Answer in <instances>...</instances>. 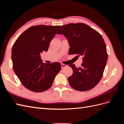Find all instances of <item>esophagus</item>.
<instances>
[{"instance_id":"obj_1","label":"esophagus","mask_w":124,"mask_h":124,"mask_svg":"<svg viewBox=\"0 0 124 124\" xmlns=\"http://www.w3.org/2000/svg\"><path fill=\"white\" fill-rule=\"evenodd\" d=\"M61 66H62V68H65V67H66L67 66V65H66L65 64H63V63H62Z\"/></svg>"}]
</instances>
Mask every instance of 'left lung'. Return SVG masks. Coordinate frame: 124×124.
<instances>
[{"instance_id": "left-lung-1", "label": "left lung", "mask_w": 124, "mask_h": 124, "mask_svg": "<svg viewBox=\"0 0 124 124\" xmlns=\"http://www.w3.org/2000/svg\"><path fill=\"white\" fill-rule=\"evenodd\" d=\"M57 34L63 35L68 39L70 55L83 57L79 68L74 64L69 65L73 70V74L68 78L69 85L78 91L92 89L102 78L108 59L102 37L88 25L81 23L63 25Z\"/></svg>"}]
</instances>
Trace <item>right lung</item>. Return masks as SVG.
Wrapping results in <instances>:
<instances>
[{
	"mask_svg": "<svg viewBox=\"0 0 124 124\" xmlns=\"http://www.w3.org/2000/svg\"><path fill=\"white\" fill-rule=\"evenodd\" d=\"M60 26L40 25L26 30L18 37L12 48L13 69L25 87L33 92L49 89L61 70V63H44L40 53L47 51Z\"/></svg>",
	"mask_w": 124,
	"mask_h": 124,
	"instance_id": "add662e5",
	"label": "right lung"
}]
</instances>
